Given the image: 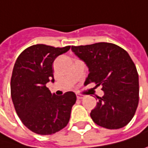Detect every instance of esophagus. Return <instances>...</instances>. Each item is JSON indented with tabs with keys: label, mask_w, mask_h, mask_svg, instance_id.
Masks as SVG:
<instances>
[{
	"label": "esophagus",
	"mask_w": 148,
	"mask_h": 148,
	"mask_svg": "<svg viewBox=\"0 0 148 148\" xmlns=\"http://www.w3.org/2000/svg\"><path fill=\"white\" fill-rule=\"evenodd\" d=\"M76 96H77V98L78 99H83L85 97V96H83V95H82V94H77Z\"/></svg>",
	"instance_id": "obj_1"
}]
</instances>
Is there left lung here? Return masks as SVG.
Returning a JSON list of instances; mask_svg holds the SVG:
<instances>
[{
    "mask_svg": "<svg viewBox=\"0 0 148 148\" xmlns=\"http://www.w3.org/2000/svg\"><path fill=\"white\" fill-rule=\"evenodd\" d=\"M75 54L83 60L89 73L85 85H102L103 97L91 110L97 125L107 129L125 126L133 118L139 104V75L128 52L111 43L72 46Z\"/></svg>",
    "mask_w": 148,
    "mask_h": 148,
    "instance_id": "8db88e82",
    "label": "left lung"
}]
</instances>
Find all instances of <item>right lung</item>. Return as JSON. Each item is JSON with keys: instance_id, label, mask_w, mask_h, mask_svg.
Masks as SVG:
<instances>
[{"instance_id": "1", "label": "right lung", "mask_w": 148, "mask_h": 148, "mask_svg": "<svg viewBox=\"0 0 148 148\" xmlns=\"http://www.w3.org/2000/svg\"><path fill=\"white\" fill-rule=\"evenodd\" d=\"M69 49L34 45L22 51L15 63L10 82L14 107L23 124L37 134L55 133L69 122L75 94L68 91L59 97L46 87L54 82V60Z\"/></svg>"}]
</instances>
